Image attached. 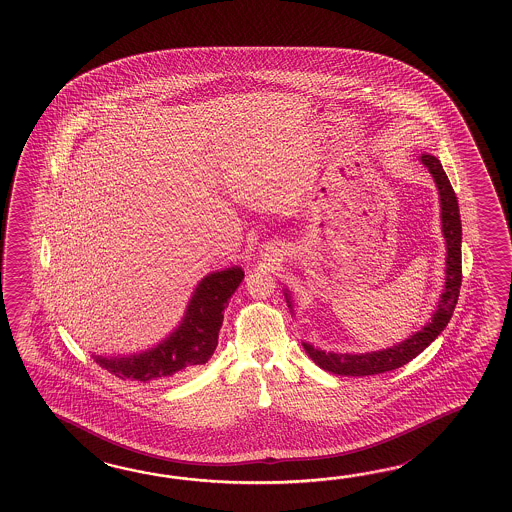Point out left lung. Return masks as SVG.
Segmentation results:
<instances>
[{
  "mask_svg": "<svg viewBox=\"0 0 512 512\" xmlns=\"http://www.w3.org/2000/svg\"><path fill=\"white\" fill-rule=\"evenodd\" d=\"M419 159L434 177L435 186L439 190L441 229H443L446 241L445 289L439 296L435 313L421 331H415L412 337L395 344L392 348L379 349V351H368V353H333V351H329L326 353L324 349L315 348V346L304 342L302 346H304L305 353L322 370L335 373V375H344V377H366V375H379L386 371L397 370L404 364H408L410 360L415 359L423 349L428 348L452 318L457 298H459L461 278H463L461 276V218H459L457 197L439 159L434 155H426V153H423ZM283 294H285L289 309L293 311L291 294L287 289Z\"/></svg>",
  "mask_w": 512,
  "mask_h": 512,
  "instance_id": "left-lung-1",
  "label": "left lung"
}]
</instances>
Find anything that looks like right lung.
I'll list each match as a JSON object with an SVG mask.
<instances>
[{"label": "right lung", "instance_id": "right-lung-1", "mask_svg": "<svg viewBox=\"0 0 512 512\" xmlns=\"http://www.w3.org/2000/svg\"><path fill=\"white\" fill-rule=\"evenodd\" d=\"M243 276L238 265L207 274L197 283L181 324L157 346L124 357H91L109 373L131 381H157L194 370L205 364L218 346L223 313Z\"/></svg>", "mask_w": 512, "mask_h": 512}]
</instances>
